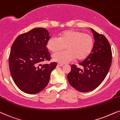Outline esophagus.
<instances>
[{
  "label": "esophagus",
  "instance_id": "1",
  "mask_svg": "<svg viewBox=\"0 0 120 120\" xmlns=\"http://www.w3.org/2000/svg\"><path fill=\"white\" fill-rule=\"evenodd\" d=\"M57 66L61 67V66H64V64H61V63H58V64H57Z\"/></svg>",
  "mask_w": 120,
  "mask_h": 120
}]
</instances>
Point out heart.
<instances>
[{
  "label": "heart",
  "mask_w": 120,
  "mask_h": 120,
  "mask_svg": "<svg viewBox=\"0 0 120 120\" xmlns=\"http://www.w3.org/2000/svg\"><path fill=\"white\" fill-rule=\"evenodd\" d=\"M94 46V39L90 34L77 30H69L63 32L57 37H52L47 41V47L50 52H55L52 59L61 64L74 60H83L88 56Z\"/></svg>",
  "instance_id": "obj_1"
}]
</instances>
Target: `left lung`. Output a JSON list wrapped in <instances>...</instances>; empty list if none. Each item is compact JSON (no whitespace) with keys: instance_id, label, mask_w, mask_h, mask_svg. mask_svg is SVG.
Listing matches in <instances>:
<instances>
[{"instance_id":"1","label":"left lung","mask_w":120,"mask_h":120,"mask_svg":"<svg viewBox=\"0 0 120 120\" xmlns=\"http://www.w3.org/2000/svg\"><path fill=\"white\" fill-rule=\"evenodd\" d=\"M90 30L95 42L88 56L79 63L83 68L72 65L68 75L70 85L81 92H88L97 88L104 80L112 62V51L108 40L103 34Z\"/></svg>"}]
</instances>
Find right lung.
<instances>
[{
	"label": "right lung",
	"mask_w": 120,
	"mask_h": 120,
	"mask_svg": "<svg viewBox=\"0 0 120 120\" xmlns=\"http://www.w3.org/2000/svg\"><path fill=\"white\" fill-rule=\"evenodd\" d=\"M50 36L47 30L35 28L17 37L9 57L10 73L17 87L26 93L33 94L48 84L56 62L41 65L52 59L47 47Z\"/></svg>",
	"instance_id": "1"
}]
</instances>
